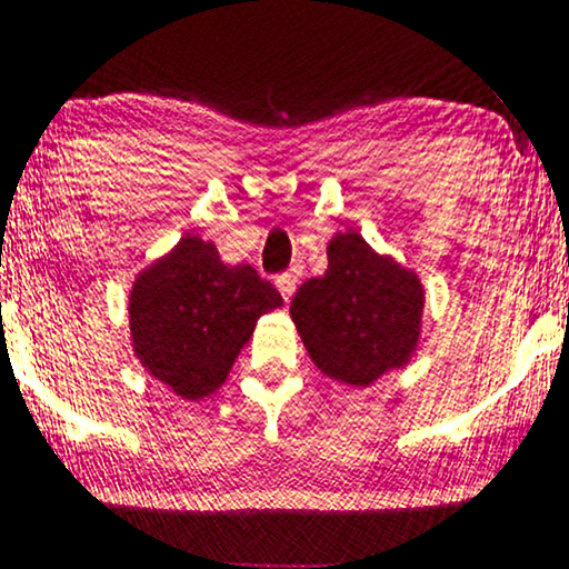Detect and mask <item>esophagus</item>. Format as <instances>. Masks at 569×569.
Segmentation results:
<instances>
[{
    "mask_svg": "<svg viewBox=\"0 0 569 569\" xmlns=\"http://www.w3.org/2000/svg\"><path fill=\"white\" fill-rule=\"evenodd\" d=\"M296 282H298L296 271H284V273H279L277 279H273V284H277V290L282 292L284 301L292 296V290H296Z\"/></svg>",
    "mask_w": 569,
    "mask_h": 569,
    "instance_id": "obj_1",
    "label": "esophagus"
}]
</instances>
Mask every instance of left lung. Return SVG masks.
I'll use <instances>...</instances> for the list:
<instances>
[{"label": "left lung", "instance_id": "left-lung-1", "mask_svg": "<svg viewBox=\"0 0 569 569\" xmlns=\"http://www.w3.org/2000/svg\"><path fill=\"white\" fill-rule=\"evenodd\" d=\"M420 311L418 277L380 258L358 233L333 236L326 273L298 287L290 303L317 369L350 385H369L407 363Z\"/></svg>", "mask_w": 569, "mask_h": 569}]
</instances>
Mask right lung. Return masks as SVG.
Masks as SVG:
<instances>
[{
	"mask_svg": "<svg viewBox=\"0 0 569 569\" xmlns=\"http://www.w3.org/2000/svg\"><path fill=\"white\" fill-rule=\"evenodd\" d=\"M282 296L252 266H224L217 247L184 236L132 287L130 326L146 369L184 399L224 382L260 315Z\"/></svg>",
	"mask_w": 569,
	"mask_h": 569,
	"instance_id": "obj_1",
	"label": "right lung"
}]
</instances>
